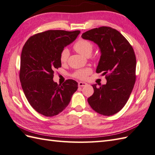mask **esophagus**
Returning a JSON list of instances; mask_svg holds the SVG:
<instances>
[{"label":"esophagus","instance_id":"obj_1","mask_svg":"<svg viewBox=\"0 0 155 155\" xmlns=\"http://www.w3.org/2000/svg\"><path fill=\"white\" fill-rule=\"evenodd\" d=\"M87 85V84L85 83V82H82V81L78 82L79 87H84V86H85V85Z\"/></svg>","mask_w":155,"mask_h":155}]
</instances>
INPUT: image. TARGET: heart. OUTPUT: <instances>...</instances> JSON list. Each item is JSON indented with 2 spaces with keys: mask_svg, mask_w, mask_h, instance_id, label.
I'll list each match as a JSON object with an SVG mask.
<instances>
[{
  "mask_svg": "<svg viewBox=\"0 0 155 155\" xmlns=\"http://www.w3.org/2000/svg\"><path fill=\"white\" fill-rule=\"evenodd\" d=\"M74 48L78 53L83 55L84 56L87 57L91 55L93 48H94V46H93V44L91 42H89V41L84 39H80L75 43ZM69 55H70V51H69L68 49L64 48L61 51L60 54L61 62H66L68 59ZM91 72V70L89 68L81 69V70H79L77 71H75L74 75L75 78L80 79V80H85Z\"/></svg>",
  "mask_w": 155,
  "mask_h": 155,
  "instance_id": "b5f03b06",
  "label": "heart"
}]
</instances>
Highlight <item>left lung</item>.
Returning <instances> with one entry per match:
<instances>
[{"mask_svg": "<svg viewBox=\"0 0 155 155\" xmlns=\"http://www.w3.org/2000/svg\"><path fill=\"white\" fill-rule=\"evenodd\" d=\"M81 38L99 46L100 60L97 73L106 75L105 85H92L94 93L87 99L91 107L99 114L110 116L125 106L136 80V57L131 45L119 31L101 26L82 34Z\"/></svg>", "mask_w": 155, "mask_h": 155, "instance_id": "left-lung-1", "label": "left lung"}]
</instances>
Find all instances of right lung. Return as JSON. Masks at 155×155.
<instances>
[{
	"label": "right lung",
	"instance_id": "right-lung-1",
	"mask_svg": "<svg viewBox=\"0 0 155 155\" xmlns=\"http://www.w3.org/2000/svg\"><path fill=\"white\" fill-rule=\"evenodd\" d=\"M80 30H48L26 41L20 58V81L27 100L46 117L59 114L68 105L78 89V83L67 80L58 85L54 70L61 66V51L76 39Z\"/></svg>",
	"mask_w": 155,
	"mask_h": 155
}]
</instances>
